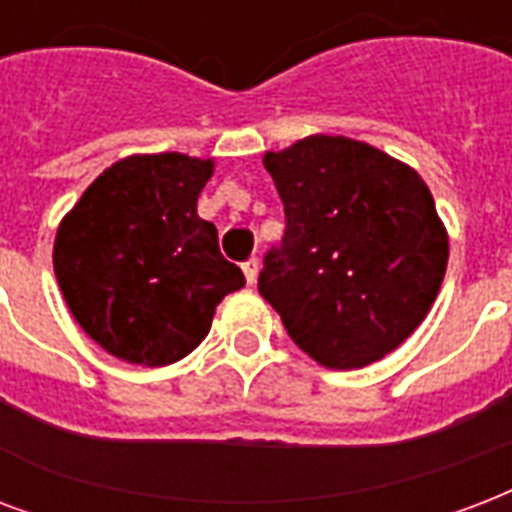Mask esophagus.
Returning a JSON list of instances; mask_svg holds the SVG:
<instances>
[{
    "label": "esophagus",
    "instance_id": "obj_1",
    "mask_svg": "<svg viewBox=\"0 0 512 512\" xmlns=\"http://www.w3.org/2000/svg\"><path fill=\"white\" fill-rule=\"evenodd\" d=\"M241 268H244L247 284H255L257 282V271H260V260H257V257H249L247 263L241 265Z\"/></svg>",
    "mask_w": 512,
    "mask_h": 512
}]
</instances>
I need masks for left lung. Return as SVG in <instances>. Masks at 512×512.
Segmentation results:
<instances>
[{
    "label": "left lung",
    "mask_w": 512,
    "mask_h": 512,
    "mask_svg": "<svg viewBox=\"0 0 512 512\" xmlns=\"http://www.w3.org/2000/svg\"><path fill=\"white\" fill-rule=\"evenodd\" d=\"M263 166L284 204L282 244L257 290L300 349L362 368L424 322L446 276L448 236L424 179L346 136H308Z\"/></svg>",
    "instance_id": "obj_1"
}]
</instances>
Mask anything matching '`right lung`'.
I'll return each mask as SVG.
<instances>
[{
    "instance_id": "right-lung-1",
    "label": "right lung",
    "mask_w": 512,
    "mask_h": 512,
    "mask_svg": "<svg viewBox=\"0 0 512 512\" xmlns=\"http://www.w3.org/2000/svg\"><path fill=\"white\" fill-rule=\"evenodd\" d=\"M212 161L179 152L109 166L58 225L53 268L77 325L120 360L161 368L204 341L214 308L244 287L195 204Z\"/></svg>"
}]
</instances>
